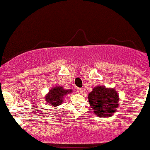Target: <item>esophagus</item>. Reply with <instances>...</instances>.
Segmentation results:
<instances>
[{
	"label": "esophagus",
	"instance_id": "34e87169",
	"mask_svg": "<svg viewBox=\"0 0 150 150\" xmlns=\"http://www.w3.org/2000/svg\"><path fill=\"white\" fill-rule=\"evenodd\" d=\"M76 91L79 94H82L83 93V90L81 88H76Z\"/></svg>",
	"mask_w": 150,
	"mask_h": 150
}]
</instances>
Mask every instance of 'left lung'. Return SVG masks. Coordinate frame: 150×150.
Instances as JSON below:
<instances>
[{
	"label": "left lung",
	"instance_id": "obj_1",
	"mask_svg": "<svg viewBox=\"0 0 150 150\" xmlns=\"http://www.w3.org/2000/svg\"><path fill=\"white\" fill-rule=\"evenodd\" d=\"M90 107L98 117L107 118L115 114L119 105L117 91L112 88L98 86L88 94Z\"/></svg>",
	"mask_w": 150,
	"mask_h": 150
}]
</instances>
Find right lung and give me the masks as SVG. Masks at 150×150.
<instances>
[{
    "label": "right lung",
    "instance_id": "1",
    "mask_svg": "<svg viewBox=\"0 0 150 150\" xmlns=\"http://www.w3.org/2000/svg\"><path fill=\"white\" fill-rule=\"evenodd\" d=\"M72 89H64V87L59 86H55L50 89L49 92L45 97V99L47 105H50L52 107H58L62 103L65 96L72 93Z\"/></svg>",
    "mask_w": 150,
    "mask_h": 150
}]
</instances>
